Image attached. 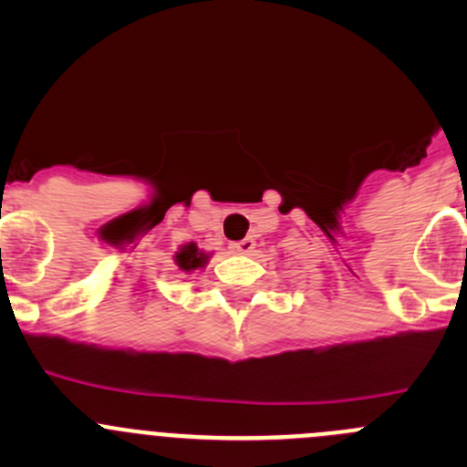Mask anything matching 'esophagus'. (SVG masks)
<instances>
[{"instance_id": "34e87169", "label": "esophagus", "mask_w": 467, "mask_h": 467, "mask_svg": "<svg viewBox=\"0 0 467 467\" xmlns=\"http://www.w3.org/2000/svg\"><path fill=\"white\" fill-rule=\"evenodd\" d=\"M253 248H255V242H253V239H242V242L230 244V253H234V255H248Z\"/></svg>"}]
</instances>
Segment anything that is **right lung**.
Returning a JSON list of instances; mask_svg holds the SVG:
<instances>
[{
    "instance_id": "right-lung-1",
    "label": "right lung",
    "mask_w": 467,
    "mask_h": 467,
    "mask_svg": "<svg viewBox=\"0 0 467 467\" xmlns=\"http://www.w3.org/2000/svg\"><path fill=\"white\" fill-rule=\"evenodd\" d=\"M210 257L212 253L201 251V248L196 246V242H187L178 248L176 255H173V262H176V266L181 268L182 273H194L199 271V268H205Z\"/></svg>"
}]
</instances>
